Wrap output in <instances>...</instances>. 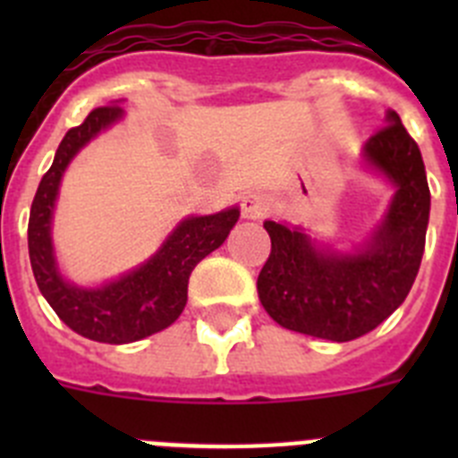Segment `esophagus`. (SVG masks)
<instances>
[{"mask_svg": "<svg viewBox=\"0 0 458 458\" xmlns=\"http://www.w3.org/2000/svg\"><path fill=\"white\" fill-rule=\"evenodd\" d=\"M241 208H242V216L248 217V220H259V217H264L270 210V199L264 192L254 190V192H248L245 197H242Z\"/></svg>", "mask_w": 458, "mask_h": 458, "instance_id": "34e87169", "label": "esophagus"}]
</instances>
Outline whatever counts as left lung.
<instances>
[{"instance_id":"obj_1","label":"left lung","mask_w":458,"mask_h":458,"mask_svg":"<svg viewBox=\"0 0 458 458\" xmlns=\"http://www.w3.org/2000/svg\"><path fill=\"white\" fill-rule=\"evenodd\" d=\"M367 140L362 163L394 188L365 241L349 252L317 245L301 226L266 220L270 257L257 279L259 301L286 330L351 342L406 301L422 264L431 192L422 153L396 112Z\"/></svg>"}]
</instances>
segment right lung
Wrapping results in <instances>:
<instances>
[{"label": "right lung", "mask_w": 458, "mask_h": 458, "mask_svg": "<svg viewBox=\"0 0 458 458\" xmlns=\"http://www.w3.org/2000/svg\"><path fill=\"white\" fill-rule=\"evenodd\" d=\"M119 103L96 107L71 128L55 153V163L40 179L30 213V261L40 293L56 317L82 337L103 344H131L156 335L181 317L188 302V279L194 266L226 241L238 222V206L190 216L176 225L153 257L100 286H78L59 270L52 242V216L64 172L71 160L100 132L123 119Z\"/></svg>", "instance_id": "obj_1"}]
</instances>
